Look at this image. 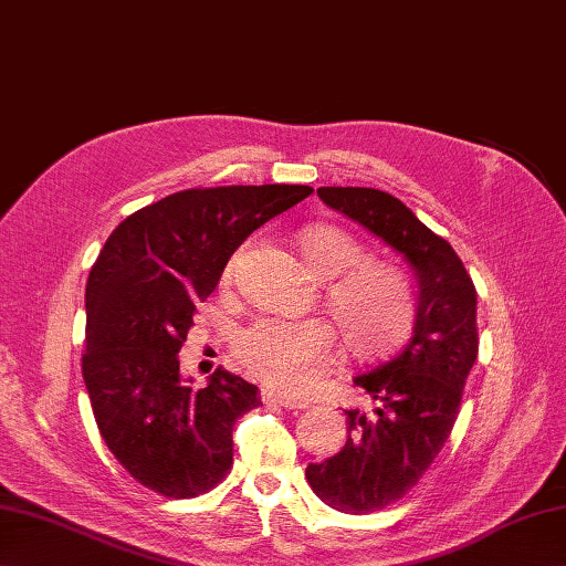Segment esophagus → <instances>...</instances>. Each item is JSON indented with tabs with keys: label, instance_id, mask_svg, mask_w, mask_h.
Listing matches in <instances>:
<instances>
[{
	"label": "esophagus",
	"instance_id": "esophagus-1",
	"mask_svg": "<svg viewBox=\"0 0 566 566\" xmlns=\"http://www.w3.org/2000/svg\"><path fill=\"white\" fill-rule=\"evenodd\" d=\"M260 397H263L268 407H282V409H306L308 407L306 399H296V397H289L282 392H274V389H263Z\"/></svg>",
	"mask_w": 566,
	"mask_h": 566
}]
</instances>
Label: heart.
<instances>
[{"label":"heart","mask_w":566,"mask_h":566,"mask_svg":"<svg viewBox=\"0 0 566 566\" xmlns=\"http://www.w3.org/2000/svg\"><path fill=\"white\" fill-rule=\"evenodd\" d=\"M303 263L325 289V308L356 356H378L407 335L416 315V292L407 274L389 265H359L368 255L339 229H311L301 239ZM231 272V265L229 270ZM234 354L255 380L284 392H303L332 366L337 339L323 321L260 317L239 332Z\"/></svg>","instance_id":"b5f03b06"}]
</instances>
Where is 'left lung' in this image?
<instances>
[{
    "label": "left lung",
    "mask_w": 566,
    "mask_h": 566,
    "mask_svg": "<svg viewBox=\"0 0 566 566\" xmlns=\"http://www.w3.org/2000/svg\"><path fill=\"white\" fill-rule=\"evenodd\" d=\"M317 196L401 253L416 280L411 339L354 378L375 401L373 416L344 411L349 438L342 452L306 469L313 492L332 510L370 514L421 481L454 428L478 356L475 286L452 245L399 198L358 186H323Z\"/></svg>",
    "instance_id": "8db88e82"
}]
</instances>
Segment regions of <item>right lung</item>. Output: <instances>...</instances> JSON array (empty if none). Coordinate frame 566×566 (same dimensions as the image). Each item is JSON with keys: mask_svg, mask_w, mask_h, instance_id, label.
I'll return each instance as SVG.
<instances>
[{"mask_svg": "<svg viewBox=\"0 0 566 566\" xmlns=\"http://www.w3.org/2000/svg\"><path fill=\"white\" fill-rule=\"evenodd\" d=\"M311 193L289 184L188 188L128 214L105 241L85 284L83 380L99 434L140 485L186 500L229 471L231 430L260 407L258 387L217 368L193 389L179 352L231 253Z\"/></svg>", "mask_w": 566, "mask_h": 566, "instance_id": "obj_1", "label": "right lung"}]
</instances>
